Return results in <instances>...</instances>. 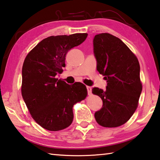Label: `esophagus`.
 I'll return each instance as SVG.
<instances>
[{
	"label": "esophagus",
	"mask_w": 160,
	"mask_h": 160,
	"mask_svg": "<svg viewBox=\"0 0 160 160\" xmlns=\"http://www.w3.org/2000/svg\"><path fill=\"white\" fill-rule=\"evenodd\" d=\"M87 90H88V95H91V93H92V89H91V88H90V86H87Z\"/></svg>",
	"instance_id": "34e87169"
}]
</instances>
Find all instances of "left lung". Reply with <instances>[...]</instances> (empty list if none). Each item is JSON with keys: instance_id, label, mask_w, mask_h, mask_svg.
Masks as SVG:
<instances>
[{"instance_id": "left-lung-1", "label": "left lung", "mask_w": 160, "mask_h": 160, "mask_svg": "<svg viewBox=\"0 0 160 160\" xmlns=\"http://www.w3.org/2000/svg\"><path fill=\"white\" fill-rule=\"evenodd\" d=\"M93 46L97 70L107 81L105 90H92L103 102L101 109L95 113V120L102 127H119L138 107L142 90L139 62L127 45L109 33L96 35Z\"/></svg>"}]
</instances>
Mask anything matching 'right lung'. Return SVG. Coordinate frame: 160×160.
Masks as SVG:
<instances>
[{
    "label": "right lung",
    "mask_w": 160,
    "mask_h": 160,
    "mask_svg": "<svg viewBox=\"0 0 160 160\" xmlns=\"http://www.w3.org/2000/svg\"><path fill=\"white\" fill-rule=\"evenodd\" d=\"M87 36V33L50 36L36 45L24 60L22 97L31 117L47 130L69 127L74 118L73 106L88 95L84 84L70 86L56 78L65 67L68 51L83 42Z\"/></svg>",
    "instance_id": "obj_1"
}]
</instances>
